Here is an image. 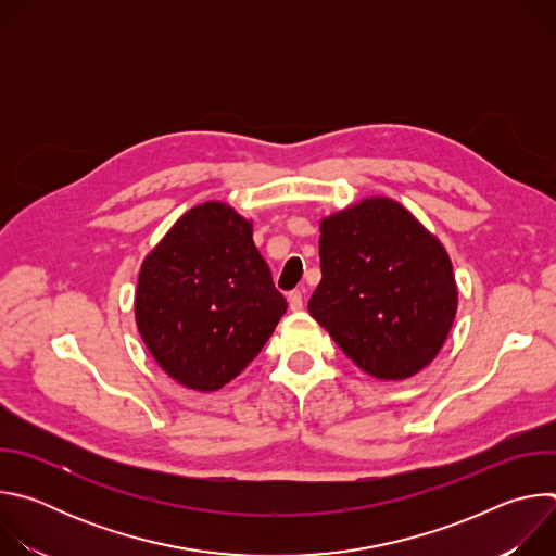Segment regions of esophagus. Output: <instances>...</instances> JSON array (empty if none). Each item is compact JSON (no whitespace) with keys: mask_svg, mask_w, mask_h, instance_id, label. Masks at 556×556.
Segmentation results:
<instances>
[{"mask_svg":"<svg viewBox=\"0 0 556 556\" xmlns=\"http://www.w3.org/2000/svg\"><path fill=\"white\" fill-rule=\"evenodd\" d=\"M288 305H290L292 312H299L303 307V292L301 290H292L288 294Z\"/></svg>","mask_w":556,"mask_h":556,"instance_id":"1","label":"esophagus"}]
</instances>
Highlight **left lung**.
Listing matches in <instances>:
<instances>
[{"mask_svg": "<svg viewBox=\"0 0 556 556\" xmlns=\"http://www.w3.org/2000/svg\"><path fill=\"white\" fill-rule=\"evenodd\" d=\"M321 283L312 319L363 371L407 380L442 350L457 312L453 264L412 211L363 198L319 222Z\"/></svg>", "mask_w": 556, "mask_h": 556, "instance_id": "1", "label": "left lung"}]
</instances>
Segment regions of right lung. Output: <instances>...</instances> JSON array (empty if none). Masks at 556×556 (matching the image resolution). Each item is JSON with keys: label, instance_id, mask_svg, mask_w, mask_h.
Returning a JSON list of instances; mask_svg holds the SVG:
<instances>
[{"label": "right lung", "instance_id": "right-lung-1", "mask_svg": "<svg viewBox=\"0 0 556 556\" xmlns=\"http://www.w3.org/2000/svg\"><path fill=\"white\" fill-rule=\"evenodd\" d=\"M286 299L230 204L189 208L142 260L136 328L153 361L187 389L215 391L273 337Z\"/></svg>", "mask_w": 556, "mask_h": 556}]
</instances>
